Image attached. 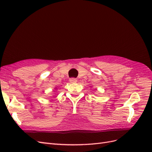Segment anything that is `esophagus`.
<instances>
[{"mask_svg": "<svg viewBox=\"0 0 152 152\" xmlns=\"http://www.w3.org/2000/svg\"><path fill=\"white\" fill-rule=\"evenodd\" d=\"M70 82H71V83H76V82H77V80L76 79H75V78H71V79H70Z\"/></svg>", "mask_w": 152, "mask_h": 152, "instance_id": "1", "label": "esophagus"}]
</instances>
